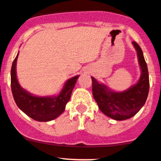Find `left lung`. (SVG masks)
I'll return each mask as SVG.
<instances>
[{
	"label": "left lung",
	"mask_w": 161,
	"mask_h": 161,
	"mask_svg": "<svg viewBox=\"0 0 161 161\" xmlns=\"http://www.w3.org/2000/svg\"><path fill=\"white\" fill-rule=\"evenodd\" d=\"M137 51L141 66V77L136 84L122 92L109 90L98 83L93 77L92 93L100 110L107 117L116 120H124L135 116L144 106L149 89V72L142 51L135 41L132 42Z\"/></svg>",
	"instance_id": "1"
}]
</instances>
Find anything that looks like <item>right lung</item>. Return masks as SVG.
<instances>
[{
  "label": "right lung",
  "mask_w": 161,
  "mask_h": 161,
  "mask_svg": "<svg viewBox=\"0 0 161 161\" xmlns=\"http://www.w3.org/2000/svg\"><path fill=\"white\" fill-rule=\"evenodd\" d=\"M18 55L19 54L12 63L11 69V87L15 103L23 112L33 120L37 121L54 120L65 110L79 76L66 81L58 96H35L22 88L17 80L15 69Z\"/></svg>",
  "instance_id": "right-lung-1"
}]
</instances>
